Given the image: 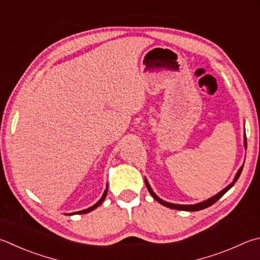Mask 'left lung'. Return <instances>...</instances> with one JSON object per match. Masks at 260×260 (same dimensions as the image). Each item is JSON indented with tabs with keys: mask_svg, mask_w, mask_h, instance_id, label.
I'll return each instance as SVG.
<instances>
[{
	"mask_svg": "<svg viewBox=\"0 0 260 260\" xmlns=\"http://www.w3.org/2000/svg\"><path fill=\"white\" fill-rule=\"evenodd\" d=\"M244 146H245V148H247V140H245V139H244ZM242 169H243V166L239 169V172H238V174H237V176H235L234 181H233L232 183H231L228 187H225L223 191H220V192L218 193V194L214 196L212 198H210V199L206 200V201H204V202H200V204H197V205H187V206H185V205H175V204H169V202L162 201L161 199H159V198L154 194V192H153L152 190H151V187H150V185H149V183L146 182V179H144V181H145V185H146V187H148V190H149V192H150V194L152 196L153 199L157 200V201L159 202V204H161L162 206H166V207H168V208H172V209L186 210V211H198V210L205 209V208H207V207H209V206H211V205H214L217 200H219L220 198L223 197V196L225 194V193L228 192V191L230 190V188L234 185V183L238 181L240 175H241Z\"/></svg>",
	"mask_w": 260,
	"mask_h": 260,
	"instance_id": "left-lung-1",
	"label": "left lung"
}]
</instances>
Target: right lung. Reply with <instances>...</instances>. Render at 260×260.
<instances>
[{
	"label": "right lung",
	"instance_id": "add662e5",
	"mask_svg": "<svg viewBox=\"0 0 260 260\" xmlns=\"http://www.w3.org/2000/svg\"><path fill=\"white\" fill-rule=\"evenodd\" d=\"M107 193H108V186H107V188H106V191H105V193H103V196H102V198L100 200H99L95 205L94 206H92V207H89V208H87V209H85V210H82V211H77L76 214H87V212H89V211H92V210H94L96 208V207H99L100 206L102 202H103V200L106 199V197H107ZM75 214V212H74ZM70 215H73V214H70Z\"/></svg>",
	"mask_w": 260,
	"mask_h": 260
}]
</instances>
